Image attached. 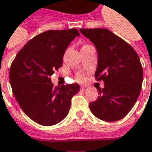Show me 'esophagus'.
Instances as JSON below:
<instances>
[{
    "label": "esophagus",
    "instance_id": "obj_1",
    "mask_svg": "<svg viewBox=\"0 0 152 152\" xmlns=\"http://www.w3.org/2000/svg\"><path fill=\"white\" fill-rule=\"evenodd\" d=\"M88 86H83V87H81V91H87V90H88Z\"/></svg>",
    "mask_w": 152,
    "mask_h": 152
}]
</instances>
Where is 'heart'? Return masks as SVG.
<instances>
[{
	"mask_svg": "<svg viewBox=\"0 0 152 152\" xmlns=\"http://www.w3.org/2000/svg\"><path fill=\"white\" fill-rule=\"evenodd\" d=\"M78 79H79V80H83V76L82 74H79V75H78Z\"/></svg>",
	"mask_w": 152,
	"mask_h": 152,
	"instance_id": "b5f03b06",
	"label": "heart"
}]
</instances>
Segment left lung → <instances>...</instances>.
<instances>
[{"label":"left lung","instance_id":"8db88e82","mask_svg":"<svg viewBox=\"0 0 152 152\" xmlns=\"http://www.w3.org/2000/svg\"><path fill=\"white\" fill-rule=\"evenodd\" d=\"M95 45L98 61L95 77L104 81L99 96L89 104L98 119L114 122L128 115L138 98L143 69L137 52L129 44L106 28H80Z\"/></svg>","mask_w":152,"mask_h":152}]
</instances>
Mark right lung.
Masks as SVG:
<instances>
[{
    "label": "right lung",
    "instance_id": "right-lung-1",
    "mask_svg": "<svg viewBox=\"0 0 152 152\" xmlns=\"http://www.w3.org/2000/svg\"><path fill=\"white\" fill-rule=\"evenodd\" d=\"M76 28L48 30L28 41L16 55L10 69L13 94L23 111L43 126L55 125L67 116L78 83L54 87L50 76L62 66Z\"/></svg>",
    "mask_w": 152,
    "mask_h": 152
}]
</instances>
